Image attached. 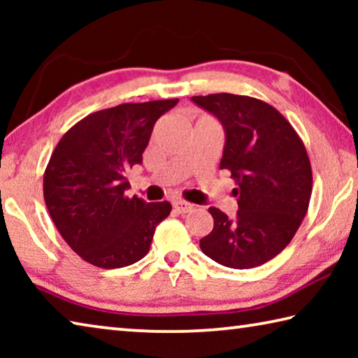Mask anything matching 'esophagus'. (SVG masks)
I'll list each match as a JSON object with an SVG mask.
<instances>
[{"mask_svg": "<svg viewBox=\"0 0 358 358\" xmlns=\"http://www.w3.org/2000/svg\"><path fill=\"white\" fill-rule=\"evenodd\" d=\"M173 210L177 211V213H187L192 208V205L189 202H185V201H173Z\"/></svg>", "mask_w": 358, "mask_h": 358, "instance_id": "34e87169", "label": "esophagus"}]
</instances>
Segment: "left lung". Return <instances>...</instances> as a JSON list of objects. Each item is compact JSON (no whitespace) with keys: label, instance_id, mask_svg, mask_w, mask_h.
Instances as JSON below:
<instances>
[{"label":"left lung","instance_id":"left-lung-1","mask_svg":"<svg viewBox=\"0 0 358 358\" xmlns=\"http://www.w3.org/2000/svg\"><path fill=\"white\" fill-rule=\"evenodd\" d=\"M191 99L221 121L220 167L235 180L238 197L234 220L208 208L215 226L201 250L229 268H254L278 256L299 230L313 191L310 157L292 124L264 101L230 93Z\"/></svg>","mask_w":358,"mask_h":358}]
</instances>
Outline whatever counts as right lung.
Here are the masks:
<instances>
[{"instance_id": "1", "label": "right lung", "mask_w": 358, "mask_h": 358, "mask_svg": "<svg viewBox=\"0 0 358 358\" xmlns=\"http://www.w3.org/2000/svg\"><path fill=\"white\" fill-rule=\"evenodd\" d=\"M162 99L90 113L62 137L44 172V199L71 250L99 268L147 256L172 205L124 196L126 172L141 164L156 120L177 104Z\"/></svg>"}]
</instances>
